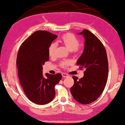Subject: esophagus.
<instances>
[{
    "mask_svg": "<svg viewBox=\"0 0 125 125\" xmlns=\"http://www.w3.org/2000/svg\"><path fill=\"white\" fill-rule=\"evenodd\" d=\"M62 76L64 77H69V74L66 73H62Z\"/></svg>",
    "mask_w": 125,
    "mask_h": 125,
    "instance_id": "esophagus-1",
    "label": "esophagus"
}]
</instances>
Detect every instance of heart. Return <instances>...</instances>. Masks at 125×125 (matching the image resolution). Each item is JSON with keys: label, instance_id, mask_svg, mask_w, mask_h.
I'll use <instances>...</instances> for the list:
<instances>
[{"label": "heart", "instance_id": "1", "mask_svg": "<svg viewBox=\"0 0 125 125\" xmlns=\"http://www.w3.org/2000/svg\"><path fill=\"white\" fill-rule=\"evenodd\" d=\"M61 42H62L70 50H73L74 52H77L79 50L80 41L77 37L73 33H68L65 34L61 37L60 39ZM56 47L55 43L52 42L49 44L48 48V54L50 56H54ZM71 64V61L65 60L60 62V66L62 67H66Z\"/></svg>", "mask_w": 125, "mask_h": 125}]
</instances>
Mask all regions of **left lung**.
<instances>
[{
	"label": "left lung",
	"instance_id": "left-lung-1",
	"mask_svg": "<svg viewBox=\"0 0 125 125\" xmlns=\"http://www.w3.org/2000/svg\"><path fill=\"white\" fill-rule=\"evenodd\" d=\"M80 34H83L86 41L77 65L80 70L84 69V76L80 79L73 76L74 84L70 91L76 101L88 104L97 100L104 91L108 80V61L105 48L98 37L87 30Z\"/></svg>",
	"mask_w": 125,
	"mask_h": 125
}]
</instances>
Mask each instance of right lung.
<instances>
[{"label":"right lung","instance_id":"obj_1","mask_svg":"<svg viewBox=\"0 0 125 125\" xmlns=\"http://www.w3.org/2000/svg\"><path fill=\"white\" fill-rule=\"evenodd\" d=\"M46 31H37L22 44L16 64L21 86L31 101L39 105L49 103L55 95L54 87L62 78L60 73L43 76L42 65L49 60L48 48L57 38Z\"/></svg>","mask_w":125,"mask_h":125}]
</instances>
